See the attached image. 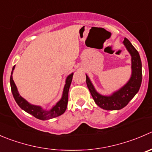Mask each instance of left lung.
<instances>
[{"label": "left lung", "instance_id": "left-lung-1", "mask_svg": "<svg viewBox=\"0 0 152 152\" xmlns=\"http://www.w3.org/2000/svg\"><path fill=\"white\" fill-rule=\"evenodd\" d=\"M123 43L132 56V77L123 88L110 96H102L96 91L88 76H86L87 85L94 102L97 105L104 110H113L123 108L136 95L140 88L142 82V63L139 53L126 38H125Z\"/></svg>", "mask_w": 152, "mask_h": 152}]
</instances>
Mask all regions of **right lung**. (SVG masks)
Returning a JSON list of instances; mask_svg holds the SVG:
<instances>
[{
	"label": "right lung",
	"mask_w": 152,
	"mask_h": 152,
	"mask_svg": "<svg viewBox=\"0 0 152 152\" xmlns=\"http://www.w3.org/2000/svg\"><path fill=\"white\" fill-rule=\"evenodd\" d=\"M14 68L15 66L13 67L12 70L11 76H10V85H11L12 93V95L14 96L15 100V102H17V104H18L20 108L23 109V110H25L27 113H30L31 115L35 117V118L39 119V120H49V119L54 118V117H58V116L61 115L62 113H64V111L67 109V102H68L69 88H70V84H71L73 73H71L70 75H69L67 76V79H66V84L64 85L62 98L61 99V100L51 110H43L39 106L30 104L24 99L22 98L19 95L15 84L14 81L12 79V76Z\"/></svg>",
	"instance_id": "obj_1"
}]
</instances>
